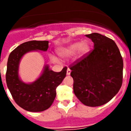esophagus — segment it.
<instances>
[{
  "mask_svg": "<svg viewBox=\"0 0 131 131\" xmlns=\"http://www.w3.org/2000/svg\"><path fill=\"white\" fill-rule=\"evenodd\" d=\"M70 73H71V69L68 68V69H67V75H70Z\"/></svg>",
  "mask_w": 131,
  "mask_h": 131,
  "instance_id": "obj_1",
  "label": "esophagus"
}]
</instances>
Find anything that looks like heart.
<instances>
[{
	"label": "heart",
	"instance_id": "b5f03b06",
	"mask_svg": "<svg viewBox=\"0 0 131 131\" xmlns=\"http://www.w3.org/2000/svg\"><path fill=\"white\" fill-rule=\"evenodd\" d=\"M89 50V45L88 42H77L71 44L68 48L60 49L58 51V54L62 58H68L73 55H75L77 52L79 54H84L87 52ZM50 58L54 62H58V59L53 56H51Z\"/></svg>",
	"mask_w": 131,
	"mask_h": 131
}]
</instances>
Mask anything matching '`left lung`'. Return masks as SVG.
<instances>
[{
  "mask_svg": "<svg viewBox=\"0 0 131 131\" xmlns=\"http://www.w3.org/2000/svg\"><path fill=\"white\" fill-rule=\"evenodd\" d=\"M94 48L70 66L73 92L83 104L104 105L119 92L123 83V61L112 39L97 33L86 35Z\"/></svg>",
  "mask_w": 131,
  "mask_h": 131,
  "instance_id": "8db88e82",
  "label": "left lung"
}]
</instances>
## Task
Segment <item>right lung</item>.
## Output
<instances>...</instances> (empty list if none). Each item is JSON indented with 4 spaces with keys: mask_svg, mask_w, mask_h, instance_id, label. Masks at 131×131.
Segmentation results:
<instances>
[{
    "mask_svg": "<svg viewBox=\"0 0 131 131\" xmlns=\"http://www.w3.org/2000/svg\"><path fill=\"white\" fill-rule=\"evenodd\" d=\"M47 40H31L22 43L9 55L6 81L7 86L16 103L29 112H42L49 108L56 96V89L66 76L67 67L60 72H54L46 66L43 73L33 83L26 84L19 79L18 67L21 58L32 50L47 51Z\"/></svg>",
    "mask_w": 131,
    "mask_h": 131,
    "instance_id": "obj_1",
    "label": "right lung"
}]
</instances>
